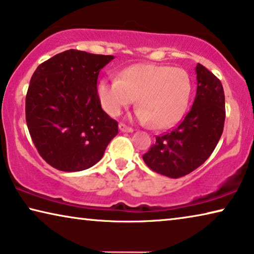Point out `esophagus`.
Here are the masks:
<instances>
[{"mask_svg": "<svg viewBox=\"0 0 254 254\" xmlns=\"http://www.w3.org/2000/svg\"><path fill=\"white\" fill-rule=\"evenodd\" d=\"M119 129H120V131H123V132H132V131H134L132 128L126 126L125 124H119Z\"/></svg>", "mask_w": 254, "mask_h": 254, "instance_id": "34e87169", "label": "esophagus"}]
</instances>
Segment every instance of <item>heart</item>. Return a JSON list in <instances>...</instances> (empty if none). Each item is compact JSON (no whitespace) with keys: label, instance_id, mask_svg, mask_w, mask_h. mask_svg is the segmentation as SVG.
I'll return each mask as SVG.
<instances>
[{"label":"heart","instance_id":"1","mask_svg":"<svg viewBox=\"0 0 254 254\" xmlns=\"http://www.w3.org/2000/svg\"><path fill=\"white\" fill-rule=\"evenodd\" d=\"M192 92L186 70L155 64H136L119 72L118 79L105 77L97 85V97L109 116L117 117L135 102V118L157 129L176 124L184 114Z\"/></svg>","mask_w":254,"mask_h":254}]
</instances>
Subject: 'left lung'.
I'll return each instance as SVG.
<instances>
[{"label": "left lung", "mask_w": 254, "mask_h": 254, "mask_svg": "<svg viewBox=\"0 0 254 254\" xmlns=\"http://www.w3.org/2000/svg\"><path fill=\"white\" fill-rule=\"evenodd\" d=\"M196 95L189 114L178 126L157 136L143 155L155 173L179 178L192 173L208 159L221 137L225 123V94L220 80L203 65L195 68Z\"/></svg>", "instance_id": "obj_1"}]
</instances>
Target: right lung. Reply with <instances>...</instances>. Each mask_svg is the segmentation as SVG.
<instances>
[{
	"instance_id": "add662e5",
	"label": "right lung",
	"mask_w": 254,
	"mask_h": 254,
	"mask_svg": "<svg viewBox=\"0 0 254 254\" xmlns=\"http://www.w3.org/2000/svg\"><path fill=\"white\" fill-rule=\"evenodd\" d=\"M114 56L68 50L35 70L26 122L41 157L58 170L88 169L102 159L118 123L101 108L97 77Z\"/></svg>"
}]
</instances>
